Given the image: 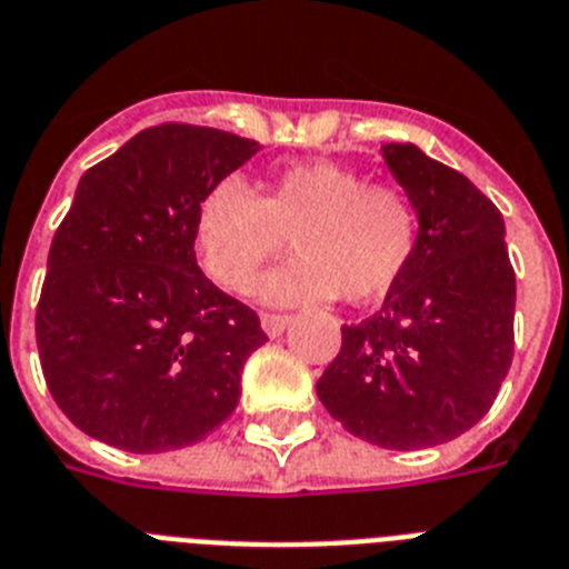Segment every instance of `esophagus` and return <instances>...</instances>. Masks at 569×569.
<instances>
[{
    "label": "esophagus",
    "instance_id": "1",
    "mask_svg": "<svg viewBox=\"0 0 569 569\" xmlns=\"http://www.w3.org/2000/svg\"><path fill=\"white\" fill-rule=\"evenodd\" d=\"M289 321H292V318L280 316V312H262V330L269 332L271 339H274V336H280V332L289 327Z\"/></svg>",
    "mask_w": 569,
    "mask_h": 569
}]
</instances>
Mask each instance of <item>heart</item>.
<instances>
[{"label":"heart","mask_w":569,"mask_h":569,"mask_svg":"<svg viewBox=\"0 0 569 569\" xmlns=\"http://www.w3.org/2000/svg\"><path fill=\"white\" fill-rule=\"evenodd\" d=\"M300 253L257 283L269 303L345 298L373 303L406 274L420 239L418 204L395 183H365L336 160H303L262 183L260 196L221 180L201 198L196 244L212 280L233 292L269 260Z\"/></svg>","instance_id":"1"}]
</instances>
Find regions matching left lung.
I'll return each instance as SVG.
<instances>
[{"mask_svg":"<svg viewBox=\"0 0 569 569\" xmlns=\"http://www.w3.org/2000/svg\"><path fill=\"white\" fill-rule=\"evenodd\" d=\"M382 157L420 212L418 251L380 312L341 327L316 391L350 436L386 450L459 438L497 400L515 357V269L491 198L412 142Z\"/></svg>","mask_w":569,"mask_h":569,"instance_id":"obj_1","label":"left lung"}]
</instances>
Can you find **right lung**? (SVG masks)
<instances>
[{
	"mask_svg": "<svg viewBox=\"0 0 569 569\" xmlns=\"http://www.w3.org/2000/svg\"><path fill=\"white\" fill-rule=\"evenodd\" d=\"M260 142L163 122L78 180L49 248L37 350L54 403L128 452L180 450L239 403L244 359L269 336L196 262V212Z\"/></svg>",
	"mask_w": 569,
	"mask_h": 569,
	"instance_id": "1",
	"label": "right lung"
}]
</instances>
